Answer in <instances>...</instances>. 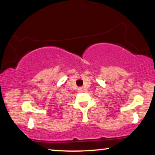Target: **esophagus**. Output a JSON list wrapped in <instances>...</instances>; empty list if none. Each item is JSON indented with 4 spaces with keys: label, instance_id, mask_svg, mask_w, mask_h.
I'll return each mask as SVG.
<instances>
[{
    "label": "esophagus",
    "instance_id": "1",
    "mask_svg": "<svg viewBox=\"0 0 155 155\" xmlns=\"http://www.w3.org/2000/svg\"><path fill=\"white\" fill-rule=\"evenodd\" d=\"M82 90H82V88H79V89H78V91H79L80 92H82Z\"/></svg>",
    "mask_w": 155,
    "mask_h": 155
}]
</instances>
